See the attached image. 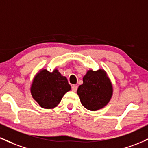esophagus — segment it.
Instances as JSON below:
<instances>
[{
  "instance_id": "obj_1",
  "label": "esophagus",
  "mask_w": 148,
  "mask_h": 148,
  "mask_svg": "<svg viewBox=\"0 0 148 148\" xmlns=\"http://www.w3.org/2000/svg\"><path fill=\"white\" fill-rule=\"evenodd\" d=\"M71 90L74 92H76L77 90V85H72L71 86Z\"/></svg>"
}]
</instances>
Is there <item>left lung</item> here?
<instances>
[{"mask_svg":"<svg viewBox=\"0 0 148 148\" xmlns=\"http://www.w3.org/2000/svg\"><path fill=\"white\" fill-rule=\"evenodd\" d=\"M112 93V84L104 69L88 71L83 78V84L77 90L83 106L91 111L106 106Z\"/></svg>","mask_w":148,"mask_h":148,"instance_id":"left-lung-1","label":"left lung"}]
</instances>
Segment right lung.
<instances>
[{"mask_svg": "<svg viewBox=\"0 0 148 148\" xmlns=\"http://www.w3.org/2000/svg\"><path fill=\"white\" fill-rule=\"evenodd\" d=\"M71 86L65 77L62 76L58 69L50 72L41 69L37 73L31 86L32 97L42 108L52 109L60 103Z\"/></svg>", "mask_w": 148, "mask_h": 148, "instance_id": "add662e5", "label": "right lung"}]
</instances>
